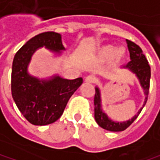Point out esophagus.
<instances>
[{"instance_id":"obj_1","label":"esophagus","mask_w":160,"mask_h":160,"mask_svg":"<svg viewBox=\"0 0 160 160\" xmlns=\"http://www.w3.org/2000/svg\"><path fill=\"white\" fill-rule=\"evenodd\" d=\"M95 80H96V79L93 76H92V75L87 76L85 78V82H87V83H93V82H95Z\"/></svg>"}]
</instances>
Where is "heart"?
Here are the masks:
<instances>
[{"instance_id":"1","label":"heart","mask_w":160,"mask_h":160,"mask_svg":"<svg viewBox=\"0 0 160 160\" xmlns=\"http://www.w3.org/2000/svg\"><path fill=\"white\" fill-rule=\"evenodd\" d=\"M125 56L124 48H115L112 45L102 46L98 48L96 53V58L100 60H106L110 58L112 63H119Z\"/></svg>"}]
</instances>
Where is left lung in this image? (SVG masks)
I'll list each match as a JSON object with an SVG mask.
<instances>
[{
	"instance_id": "obj_1",
	"label": "left lung",
	"mask_w": 160,
	"mask_h": 160,
	"mask_svg": "<svg viewBox=\"0 0 160 160\" xmlns=\"http://www.w3.org/2000/svg\"><path fill=\"white\" fill-rule=\"evenodd\" d=\"M127 48L130 53V59L126 65L123 66V68L129 69L131 72L136 74L137 78L140 82V85L144 91L145 93V101L143 102V105L140 109L138 110V113L133 116L131 119L123 122H116L112 120L108 117V115L102 109V98H101V92L98 87H95V96H94V118L96 123H98L102 128L112 131V132H120L125 130L131 123H133L141 112L143 107L147 103L148 96L149 92V82H150V67L148 65V62L143 54L142 49L138 47L137 44L130 40H126Z\"/></svg>"
}]
</instances>
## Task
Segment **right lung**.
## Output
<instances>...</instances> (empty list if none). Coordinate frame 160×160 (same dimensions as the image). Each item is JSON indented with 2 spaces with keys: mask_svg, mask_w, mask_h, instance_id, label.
<instances>
[{
  "mask_svg": "<svg viewBox=\"0 0 160 160\" xmlns=\"http://www.w3.org/2000/svg\"><path fill=\"white\" fill-rule=\"evenodd\" d=\"M43 47L58 56L65 50L60 34H39L17 51L12 68V99L25 119L35 125L56 122L62 115L69 98L83 82L82 78L67 80L54 75L49 79H39L29 74L32 56Z\"/></svg>",
  "mask_w": 160,
  "mask_h": 160,
  "instance_id": "1",
  "label": "right lung"
}]
</instances>
